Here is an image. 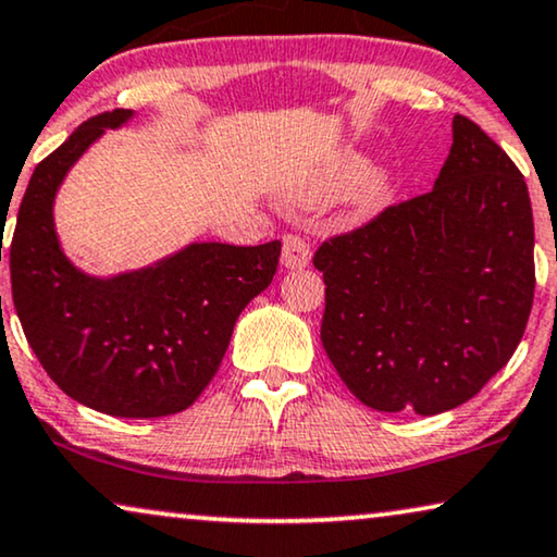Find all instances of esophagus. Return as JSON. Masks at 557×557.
<instances>
[{
	"mask_svg": "<svg viewBox=\"0 0 557 557\" xmlns=\"http://www.w3.org/2000/svg\"><path fill=\"white\" fill-rule=\"evenodd\" d=\"M282 268L285 270H302L310 264V245L302 237H295L289 234L282 242V257H280Z\"/></svg>",
	"mask_w": 557,
	"mask_h": 557,
	"instance_id": "esophagus-1",
	"label": "esophagus"
}]
</instances>
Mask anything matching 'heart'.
I'll return each mask as SVG.
<instances>
[{
    "instance_id": "heart-1",
    "label": "heart",
    "mask_w": 557,
    "mask_h": 557,
    "mask_svg": "<svg viewBox=\"0 0 557 557\" xmlns=\"http://www.w3.org/2000/svg\"><path fill=\"white\" fill-rule=\"evenodd\" d=\"M366 159L358 153H348L335 163V166L320 171L318 176H310L308 182H300L293 186L289 191V199L295 203H302V207H312V203L343 197L348 194L358 183L361 184L350 203V222L354 224H366L381 214L383 209L388 207L391 199H394L396 191V178L391 171L379 169L371 171L367 178Z\"/></svg>"
}]
</instances>
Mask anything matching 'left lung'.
Masks as SVG:
<instances>
[{
	"label": "left lung",
	"mask_w": 557,
	"mask_h": 557,
	"mask_svg": "<svg viewBox=\"0 0 557 557\" xmlns=\"http://www.w3.org/2000/svg\"><path fill=\"white\" fill-rule=\"evenodd\" d=\"M528 184L465 115L434 189L388 207L315 252L325 280L320 341L375 411L457 409L503 371L535 293Z\"/></svg>",
	"instance_id": "1"
}]
</instances>
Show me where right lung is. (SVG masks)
I'll use <instances>...</instances> for the list:
<instances>
[{
    "label": "right lung",
    "mask_w": 557,
    "mask_h": 557,
    "mask_svg": "<svg viewBox=\"0 0 557 557\" xmlns=\"http://www.w3.org/2000/svg\"><path fill=\"white\" fill-rule=\"evenodd\" d=\"M131 119L123 108L100 113L37 163L10 247L12 300L29 348L70 398L156 419L189 409L209 386L239 312L275 277L282 245L191 242L111 277L77 268L54 230V197L77 159Z\"/></svg>",
    "instance_id": "obj_1"
}]
</instances>
